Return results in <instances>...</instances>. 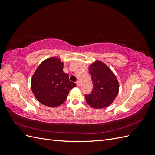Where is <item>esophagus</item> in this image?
I'll use <instances>...</instances> for the list:
<instances>
[{
	"label": "esophagus",
	"mask_w": 155,
	"mask_h": 155,
	"mask_svg": "<svg viewBox=\"0 0 155 155\" xmlns=\"http://www.w3.org/2000/svg\"><path fill=\"white\" fill-rule=\"evenodd\" d=\"M76 85H77V87H79V86H80V84H79V81H77V82H76Z\"/></svg>",
	"instance_id": "34e87169"
}]
</instances>
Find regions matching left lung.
Returning <instances> with one entry per match:
<instances>
[{
	"instance_id": "obj_1",
	"label": "left lung",
	"mask_w": 155,
	"mask_h": 155,
	"mask_svg": "<svg viewBox=\"0 0 155 155\" xmlns=\"http://www.w3.org/2000/svg\"><path fill=\"white\" fill-rule=\"evenodd\" d=\"M93 84L92 92L85 94L87 104L96 109L110 105L118 94L119 83L114 73L99 61L88 67Z\"/></svg>"
}]
</instances>
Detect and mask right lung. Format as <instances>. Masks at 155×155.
Wrapping results in <instances>:
<instances>
[{"instance_id": "obj_1", "label": "right lung", "mask_w": 155, "mask_h": 155, "mask_svg": "<svg viewBox=\"0 0 155 155\" xmlns=\"http://www.w3.org/2000/svg\"><path fill=\"white\" fill-rule=\"evenodd\" d=\"M63 69V63L60 59L50 58L42 62L33 75L31 90L42 104L50 107L63 104L70 90L76 86Z\"/></svg>"}]
</instances>
